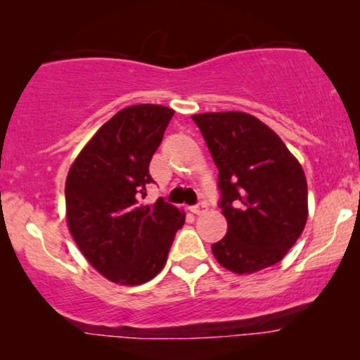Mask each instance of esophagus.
Returning a JSON list of instances; mask_svg holds the SVG:
<instances>
[{
	"instance_id": "1",
	"label": "esophagus",
	"mask_w": 360,
	"mask_h": 360,
	"mask_svg": "<svg viewBox=\"0 0 360 360\" xmlns=\"http://www.w3.org/2000/svg\"><path fill=\"white\" fill-rule=\"evenodd\" d=\"M191 212L194 214H203L206 212V203H203V201H201V203H198L196 206H193Z\"/></svg>"
}]
</instances>
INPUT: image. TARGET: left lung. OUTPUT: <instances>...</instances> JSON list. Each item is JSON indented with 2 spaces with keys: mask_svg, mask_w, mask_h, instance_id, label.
Masks as SVG:
<instances>
[{
  "mask_svg": "<svg viewBox=\"0 0 360 360\" xmlns=\"http://www.w3.org/2000/svg\"><path fill=\"white\" fill-rule=\"evenodd\" d=\"M218 167L229 229L214 259L235 274L283 260L308 220L303 167L274 130L243 111L193 115Z\"/></svg>",
  "mask_w": 360,
  "mask_h": 360,
  "instance_id": "8db88e82",
  "label": "left lung"
}]
</instances>
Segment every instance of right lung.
I'll list each match as a JSON object with an SVG mask.
<instances>
[{
  "mask_svg": "<svg viewBox=\"0 0 360 360\" xmlns=\"http://www.w3.org/2000/svg\"><path fill=\"white\" fill-rule=\"evenodd\" d=\"M174 110L134 105L120 110L77 154L65 179V220L74 242L103 278L137 286L167 262L183 210L140 203L152 183L148 164Z\"/></svg>",
  "mask_w": 360,
  "mask_h": 360,
  "instance_id": "1",
  "label": "right lung"
}]
</instances>
